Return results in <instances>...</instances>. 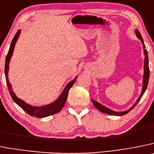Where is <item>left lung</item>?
Returning <instances> with one entry per match:
<instances>
[{"instance_id":"left-lung-1","label":"left lung","mask_w":154,"mask_h":154,"mask_svg":"<svg viewBox=\"0 0 154 154\" xmlns=\"http://www.w3.org/2000/svg\"><path fill=\"white\" fill-rule=\"evenodd\" d=\"M136 34L137 36L140 39V41L142 42L143 43V47H145V45L144 43H143V38H142L141 35L139 31L137 29H136ZM144 55H145V60H144V75H143V88H142V92L140 95V97L138 98V99L137 100L136 103H135L134 105L131 107V108L128 109V111H122V112H116V111H114L112 110L109 109V108H106V107L103 106L101 105L100 103L97 102V101H94L93 99H91L92 101L93 105H94V107L97 108L98 110H99L101 112L105 113V114H108V115H116V116H121V115H125L126 114H128V112L131 111L137 105L138 102L140 101V100L141 99L142 96H143V94H144L145 91H146V88H147V85H148V82H149V77H150V69H149V60H148V55H147V51H146V49H144Z\"/></svg>"}]
</instances>
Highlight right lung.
Returning a JSON list of instances; mask_svg holds the SVG:
<instances>
[{
  "label": "right lung",
  "instance_id": "add662e5",
  "mask_svg": "<svg viewBox=\"0 0 154 154\" xmlns=\"http://www.w3.org/2000/svg\"><path fill=\"white\" fill-rule=\"evenodd\" d=\"M20 33V30H18L17 32V33L15 34L14 37L13 39L12 42H11V46H10L9 51H8V55L6 56V60H5V68H4V73H5V76H6V82H7V85H8V90H9L10 94H11V98H13V100L15 101V103H17L21 108H22L23 111H26L28 115H31V116L36 117V118H45V117L50 116V115H53L54 114L60 112L62 110V108L64 106L65 103H66V99H67L68 94H69V91L70 88H72L73 85H74L75 82L77 77L75 78V79H73L72 81L70 82L69 84L67 85L65 88V89L63 90V93L61 94V95L60 96V98H58L56 101H54L53 103H51L49 105H44V106L41 107H35L32 106V105H29L26 103H25L24 101H22L21 99L18 98L15 95V94L14 93L12 90V87H11V83L8 81V70H9V63L10 60H11V57L13 54V52H14V49L15 43H16L18 37H19V35Z\"/></svg>",
  "mask_w": 154,
  "mask_h": 154
}]
</instances>
